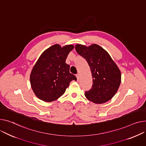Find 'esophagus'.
Segmentation results:
<instances>
[{
  "label": "esophagus",
  "instance_id": "esophagus-1",
  "mask_svg": "<svg viewBox=\"0 0 146 146\" xmlns=\"http://www.w3.org/2000/svg\"><path fill=\"white\" fill-rule=\"evenodd\" d=\"M76 77H77V80H79V78H80V75H79V74H76Z\"/></svg>",
  "mask_w": 146,
  "mask_h": 146
}]
</instances>
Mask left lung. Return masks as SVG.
<instances>
[{
    "mask_svg": "<svg viewBox=\"0 0 146 146\" xmlns=\"http://www.w3.org/2000/svg\"><path fill=\"white\" fill-rule=\"evenodd\" d=\"M75 49L88 63L92 72L93 84L89 91L85 92L86 98L96 104L109 101L121 83L118 66L108 52L97 44L89 46L77 44Z\"/></svg>",
    "mask_w": 146,
    "mask_h": 146,
    "instance_id": "obj_1",
    "label": "left lung"
}]
</instances>
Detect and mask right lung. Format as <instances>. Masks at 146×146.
Here are the masks:
<instances>
[{
  "instance_id": "right-lung-1",
  "label": "right lung",
  "mask_w": 146,
  "mask_h": 146,
  "mask_svg": "<svg viewBox=\"0 0 146 146\" xmlns=\"http://www.w3.org/2000/svg\"><path fill=\"white\" fill-rule=\"evenodd\" d=\"M74 48L72 44L62 47L56 44L45 50L38 57L30 75L32 89L39 99L52 102L61 97L76 77L70 73L66 59Z\"/></svg>"
}]
</instances>
